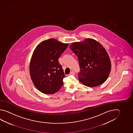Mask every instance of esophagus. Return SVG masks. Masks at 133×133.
I'll return each instance as SVG.
<instances>
[{
	"instance_id": "esophagus-1",
	"label": "esophagus",
	"mask_w": 133,
	"mask_h": 133,
	"mask_svg": "<svg viewBox=\"0 0 133 133\" xmlns=\"http://www.w3.org/2000/svg\"><path fill=\"white\" fill-rule=\"evenodd\" d=\"M70 74H71V75H74V74H75V72H74V71H71V72L70 73Z\"/></svg>"
}]
</instances>
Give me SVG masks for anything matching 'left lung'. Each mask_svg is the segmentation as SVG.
<instances>
[{
    "label": "left lung",
    "mask_w": 133,
    "mask_h": 133,
    "mask_svg": "<svg viewBox=\"0 0 133 133\" xmlns=\"http://www.w3.org/2000/svg\"><path fill=\"white\" fill-rule=\"evenodd\" d=\"M72 43L69 47L77 56L80 67L78 79L84 85L95 87L104 83L111 70L108 53L103 45L92 38Z\"/></svg>",
    "instance_id": "obj_1"
}]
</instances>
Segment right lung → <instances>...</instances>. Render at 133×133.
Returning a JSON list of instances; mask_svg holds the SVG:
<instances>
[{"label":"right lung","mask_w":133,"mask_h":133,"mask_svg":"<svg viewBox=\"0 0 133 133\" xmlns=\"http://www.w3.org/2000/svg\"><path fill=\"white\" fill-rule=\"evenodd\" d=\"M68 45L51 38L41 42L35 48L30 73L34 85L41 92L53 94L62 88L65 76L58 59Z\"/></svg>","instance_id":"add662e5"}]
</instances>
